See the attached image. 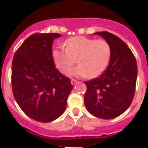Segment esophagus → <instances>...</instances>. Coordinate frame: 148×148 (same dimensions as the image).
<instances>
[{"label": "esophagus", "mask_w": 148, "mask_h": 148, "mask_svg": "<svg viewBox=\"0 0 148 148\" xmlns=\"http://www.w3.org/2000/svg\"><path fill=\"white\" fill-rule=\"evenodd\" d=\"M78 82H77V80H75V79H71V84L73 85V86H74V85H76V84Z\"/></svg>", "instance_id": "1"}]
</instances>
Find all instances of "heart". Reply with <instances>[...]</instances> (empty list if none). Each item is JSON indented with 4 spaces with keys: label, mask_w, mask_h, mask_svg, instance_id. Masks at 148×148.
<instances>
[{
    "label": "heart",
    "mask_w": 148,
    "mask_h": 148,
    "mask_svg": "<svg viewBox=\"0 0 148 148\" xmlns=\"http://www.w3.org/2000/svg\"><path fill=\"white\" fill-rule=\"evenodd\" d=\"M64 46L52 51L56 67L64 74L69 73L77 59L79 64L70 75L96 77L106 71L111 58V46L104 39L75 36L66 39Z\"/></svg>",
    "instance_id": "1"
}]
</instances>
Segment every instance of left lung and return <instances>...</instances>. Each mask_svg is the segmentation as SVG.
<instances>
[{
	"mask_svg": "<svg viewBox=\"0 0 148 148\" xmlns=\"http://www.w3.org/2000/svg\"><path fill=\"white\" fill-rule=\"evenodd\" d=\"M111 46L109 65L100 77L85 82L84 102L88 111L101 119L109 120L124 113L136 91L137 64L130 48L119 37L108 32H96Z\"/></svg>",
	"mask_w": 148,
	"mask_h": 148,
	"instance_id": "left-lung-1",
	"label": "left lung"
}]
</instances>
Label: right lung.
<instances>
[{"instance_id":"right-lung-1","label":"right lung","mask_w":148,"mask_h":148,"mask_svg":"<svg viewBox=\"0 0 148 148\" xmlns=\"http://www.w3.org/2000/svg\"><path fill=\"white\" fill-rule=\"evenodd\" d=\"M58 33H35L17 49L12 63V88L27 116L47 123L64 112L73 89L71 79L56 69L52 57Z\"/></svg>"}]
</instances>
